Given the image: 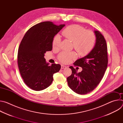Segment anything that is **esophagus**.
<instances>
[{"label":"esophagus","mask_w":123,"mask_h":123,"mask_svg":"<svg viewBox=\"0 0 123 123\" xmlns=\"http://www.w3.org/2000/svg\"><path fill=\"white\" fill-rule=\"evenodd\" d=\"M67 68V66H64V65H61V68H62V69H63V68Z\"/></svg>","instance_id":"1"}]
</instances>
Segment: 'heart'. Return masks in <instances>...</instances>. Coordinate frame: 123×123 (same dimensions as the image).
<instances>
[{
  "instance_id": "b5f03b06",
  "label": "heart",
  "mask_w": 123,
  "mask_h": 123,
  "mask_svg": "<svg viewBox=\"0 0 123 123\" xmlns=\"http://www.w3.org/2000/svg\"><path fill=\"white\" fill-rule=\"evenodd\" d=\"M62 35L67 39L73 42L75 50L80 55H86L92 49L95 42L94 32L86 30L78 25L68 26L62 31ZM61 39L58 35L55 36L52 40L53 48L59 46ZM75 56L74 52H63L59 56V60L63 63H68Z\"/></svg>"
}]
</instances>
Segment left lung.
<instances>
[{
  "mask_svg": "<svg viewBox=\"0 0 123 123\" xmlns=\"http://www.w3.org/2000/svg\"><path fill=\"white\" fill-rule=\"evenodd\" d=\"M95 44L86 56L77 59L74 64L82 68L80 73L72 66L71 75L67 78L68 86L74 92L86 94L92 92L102 80L106 71L108 59L107 43L101 33L94 31Z\"/></svg>",
  "mask_w": 123,
  "mask_h": 123,
  "instance_id": "1",
  "label": "left lung"
}]
</instances>
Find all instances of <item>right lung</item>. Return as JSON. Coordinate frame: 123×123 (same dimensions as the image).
Instances as JSON below:
<instances>
[{
  "label": "right lung",
  "instance_id": "right-lung-1",
  "mask_svg": "<svg viewBox=\"0 0 123 123\" xmlns=\"http://www.w3.org/2000/svg\"><path fill=\"white\" fill-rule=\"evenodd\" d=\"M65 26H57L50 21L41 22L31 27L25 33L18 48L17 62L24 82L31 89L40 91L49 86L54 74L61 65L49 66L44 58L46 51L52 49L55 35Z\"/></svg>",
  "mask_w": 123,
  "mask_h": 123
}]
</instances>
